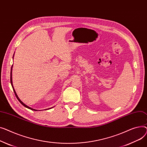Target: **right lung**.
I'll return each mask as SVG.
<instances>
[{"instance_id": "obj_1", "label": "right lung", "mask_w": 147, "mask_h": 147, "mask_svg": "<svg viewBox=\"0 0 147 147\" xmlns=\"http://www.w3.org/2000/svg\"><path fill=\"white\" fill-rule=\"evenodd\" d=\"M12 67H11V85H12V88H13V91H14V93H15V96H16V97L17 98V99L18 100V101L21 103V104L24 106H25V107H27V108H28V109H31V110H34V111H37V110H35V109H32V108H31V107H28V106H27V105H25L24 102H22V101H21V100L19 98V97H18V96H17V94H16V92H15V90H14V88H13V84H12ZM52 108V107H51Z\"/></svg>"}]
</instances>
